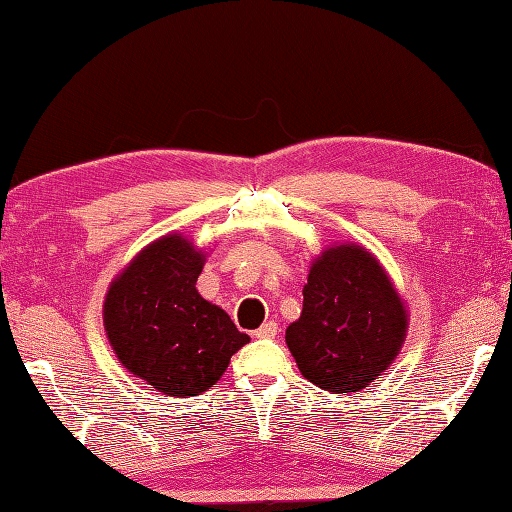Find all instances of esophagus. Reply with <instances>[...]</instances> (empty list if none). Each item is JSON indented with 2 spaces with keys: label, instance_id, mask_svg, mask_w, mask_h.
Returning a JSON list of instances; mask_svg holds the SVG:
<instances>
[{
  "label": "esophagus",
  "instance_id": "1",
  "mask_svg": "<svg viewBox=\"0 0 512 512\" xmlns=\"http://www.w3.org/2000/svg\"><path fill=\"white\" fill-rule=\"evenodd\" d=\"M277 330H279L277 323L275 321H268V323L262 325V328L255 330V339H275Z\"/></svg>",
  "mask_w": 512,
  "mask_h": 512
}]
</instances>
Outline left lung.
Masks as SVG:
<instances>
[{
  "label": "left lung",
  "instance_id": "8db88e82",
  "mask_svg": "<svg viewBox=\"0 0 512 512\" xmlns=\"http://www.w3.org/2000/svg\"><path fill=\"white\" fill-rule=\"evenodd\" d=\"M407 310L372 253L332 246L314 259L288 350L312 385L352 394L385 372L400 352Z\"/></svg>",
  "mask_w": 512,
  "mask_h": 512
}]
</instances>
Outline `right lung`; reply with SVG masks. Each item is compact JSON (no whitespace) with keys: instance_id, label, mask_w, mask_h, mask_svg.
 I'll return each mask as SVG.
<instances>
[{"instance_id":"1","label":"right lung","mask_w":512,"mask_h":512,"mask_svg":"<svg viewBox=\"0 0 512 512\" xmlns=\"http://www.w3.org/2000/svg\"><path fill=\"white\" fill-rule=\"evenodd\" d=\"M202 264L191 242L165 235L140 250L105 297V332L118 361L169 396L213 387L248 343L231 317L195 290Z\"/></svg>"}]
</instances>
